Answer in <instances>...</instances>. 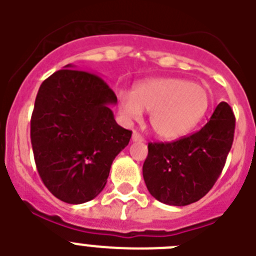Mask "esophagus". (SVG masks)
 <instances>
[{
  "label": "esophagus",
  "mask_w": 256,
  "mask_h": 256,
  "mask_svg": "<svg viewBox=\"0 0 256 256\" xmlns=\"http://www.w3.org/2000/svg\"><path fill=\"white\" fill-rule=\"evenodd\" d=\"M132 141L133 142H142L144 141V137L140 134L137 130H133V134H132Z\"/></svg>",
  "instance_id": "34e87169"
}]
</instances>
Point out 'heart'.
<instances>
[{"label": "heart", "instance_id": "heart-1", "mask_svg": "<svg viewBox=\"0 0 256 256\" xmlns=\"http://www.w3.org/2000/svg\"><path fill=\"white\" fill-rule=\"evenodd\" d=\"M118 102L126 123L140 120L144 110H148L155 134L173 141L188 133L204 118L210 96L204 86L187 79L155 78L138 83L133 92L120 91Z\"/></svg>", "mask_w": 256, "mask_h": 256}]
</instances>
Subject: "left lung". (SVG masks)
<instances>
[{"instance_id":"1","label":"left lung","mask_w":256,"mask_h":256,"mask_svg":"<svg viewBox=\"0 0 256 256\" xmlns=\"http://www.w3.org/2000/svg\"><path fill=\"white\" fill-rule=\"evenodd\" d=\"M234 115L220 102L200 130L173 142L148 144L144 180L160 202L184 206L204 198L224 168L234 144Z\"/></svg>"}]
</instances>
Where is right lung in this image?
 Wrapping results in <instances>:
<instances>
[{"label": "right lung", "instance_id": "obj_1", "mask_svg": "<svg viewBox=\"0 0 256 256\" xmlns=\"http://www.w3.org/2000/svg\"><path fill=\"white\" fill-rule=\"evenodd\" d=\"M116 96L94 73L66 65L44 80L30 119V141L40 180L68 204L96 198L112 160L132 132L115 122Z\"/></svg>", "mask_w": 256, "mask_h": 256}]
</instances>
